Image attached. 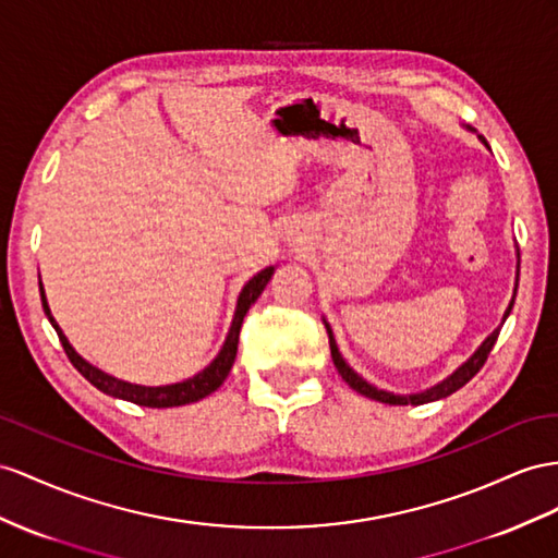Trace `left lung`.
<instances>
[{
  "label": "left lung",
  "instance_id": "8db88e82",
  "mask_svg": "<svg viewBox=\"0 0 558 558\" xmlns=\"http://www.w3.org/2000/svg\"><path fill=\"white\" fill-rule=\"evenodd\" d=\"M466 130H469V126H466ZM471 132H474V130H471ZM478 138L485 143L483 136H478ZM485 146H488V143H485ZM519 262H521V259H519V250H517V284H513V294H511V302H509V306H507V311H505V316H502V323H499V325L495 327V330L483 339V344H481L474 353H471L469 359H466L460 367L452 369V373H450L446 379H440L438 384H434V387H428V389H424V391H415V393H393V391L375 387V384H369L365 377H361L359 373H355V369L344 361V355L339 353V347H337V339H335L332 327H330V323H327V318L323 316L327 337H330L332 361H335V367L339 369L341 379H344L353 391H359L361 396L373 398V401L387 403V405H424V403L440 401V398H448V396L454 393L457 389H462L464 384H466L471 377H474V375L478 373V369L483 367L485 359H488V353L493 351L495 341H497V337H499V330H502V325H505V320L509 318V313H511V308H513V299H517V290H519Z\"/></svg>",
  "mask_w": 558,
  "mask_h": 558
}]
</instances>
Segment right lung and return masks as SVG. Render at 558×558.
Returning a JSON list of instances; mask_svg holds the SVG:
<instances>
[{
    "label": "right lung",
    "mask_w": 558,
    "mask_h": 558,
    "mask_svg": "<svg viewBox=\"0 0 558 558\" xmlns=\"http://www.w3.org/2000/svg\"><path fill=\"white\" fill-rule=\"evenodd\" d=\"M274 270H276V266H268V268L259 270V274H256L254 278H250L245 282V288L240 290L231 327H228V335L223 339L219 353L214 355V361L205 369H199L197 375H193L189 379L174 381V384H160V387H146V384H132V381L118 379V377L104 373V369H98L89 361H84L82 355L73 349V344H70L68 337L63 335L61 325L56 323V318L51 316V308H49V302H47L45 288H41V280H39V294H41V308H45L49 323L53 325L56 335H59L70 363H73L82 373V377L89 379L98 391H104V393H108L112 398H122V401H130V403L143 405V408H177V405H189V403L203 401L205 396L214 393V391L221 387L223 379L228 377V373H231V367L235 363L242 318L247 316L250 306L264 292L270 276H274Z\"/></svg>",
    "instance_id": "obj_1"
}]
</instances>
